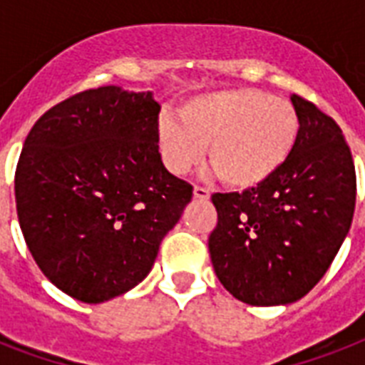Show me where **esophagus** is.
I'll list each match as a JSON object with an SVG mask.
<instances>
[{"label":"esophagus","instance_id":"34e87169","mask_svg":"<svg viewBox=\"0 0 365 365\" xmlns=\"http://www.w3.org/2000/svg\"><path fill=\"white\" fill-rule=\"evenodd\" d=\"M193 195L195 199H200V200H208L210 199V191L206 187H200V185H195L193 187Z\"/></svg>","mask_w":365,"mask_h":365}]
</instances>
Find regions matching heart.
Returning <instances> with one entry per match:
<instances>
[{
    "label": "heart",
    "instance_id": "b5f03b06",
    "mask_svg": "<svg viewBox=\"0 0 365 365\" xmlns=\"http://www.w3.org/2000/svg\"><path fill=\"white\" fill-rule=\"evenodd\" d=\"M180 119L163 117L157 143L165 165L185 174L208 160L225 185L250 189L271 180L292 157L299 115L292 102L261 88H225L200 94L180 108Z\"/></svg>",
    "mask_w": 365,
    "mask_h": 365
}]
</instances>
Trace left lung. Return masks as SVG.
Returning <instances> with one entry per match:
<instances>
[{"label": "left lung", "mask_w": 365, "mask_h": 365, "mask_svg": "<svg viewBox=\"0 0 365 365\" xmlns=\"http://www.w3.org/2000/svg\"><path fill=\"white\" fill-rule=\"evenodd\" d=\"M288 163L242 193H214L208 250L220 282L242 303L288 305L326 274L351 229L356 170L339 125L303 96Z\"/></svg>", "instance_id": "1"}]
</instances>
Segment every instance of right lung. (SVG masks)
Here are the masks:
<instances>
[{
  "mask_svg": "<svg viewBox=\"0 0 365 365\" xmlns=\"http://www.w3.org/2000/svg\"><path fill=\"white\" fill-rule=\"evenodd\" d=\"M151 93L88 88L45 111L14 172L16 214L43 274L83 303H104L148 277L193 185L157 143Z\"/></svg>",
  "mask_w": 365,
  "mask_h": 365,
  "instance_id": "obj_1",
  "label": "right lung"
}]
</instances>
